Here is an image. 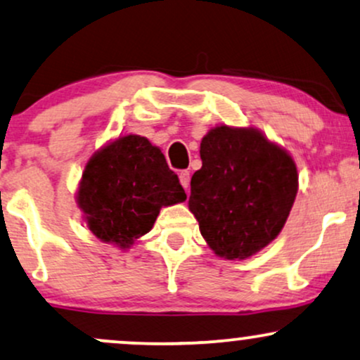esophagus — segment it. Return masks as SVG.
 Listing matches in <instances>:
<instances>
[{"label": "esophagus", "mask_w": 360, "mask_h": 360, "mask_svg": "<svg viewBox=\"0 0 360 360\" xmlns=\"http://www.w3.org/2000/svg\"><path fill=\"white\" fill-rule=\"evenodd\" d=\"M179 183L184 189L189 188V183H191V174H189V171H181L179 172Z\"/></svg>", "instance_id": "1"}]
</instances>
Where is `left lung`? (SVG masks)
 <instances>
[{"mask_svg": "<svg viewBox=\"0 0 360 360\" xmlns=\"http://www.w3.org/2000/svg\"><path fill=\"white\" fill-rule=\"evenodd\" d=\"M189 211L216 257L246 259L283 229L298 191L297 164L255 127L216 125L201 141Z\"/></svg>", "mask_w": 360, "mask_h": 360, "instance_id": "obj_1", "label": "left lung"}]
</instances>
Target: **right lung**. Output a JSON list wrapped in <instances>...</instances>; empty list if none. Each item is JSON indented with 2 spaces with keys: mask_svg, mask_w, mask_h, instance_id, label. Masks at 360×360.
<instances>
[{
  "mask_svg": "<svg viewBox=\"0 0 360 360\" xmlns=\"http://www.w3.org/2000/svg\"><path fill=\"white\" fill-rule=\"evenodd\" d=\"M183 201V186L161 149L137 134L115 137L94 153L77 188L86 228L120 250L153 229L161 207Z\"/></svg>",
  "mask_w": 360,
  "mask_h": 360,
  "instance_id": "add662e5",
  "label": "right lung"
}]
</instances>
